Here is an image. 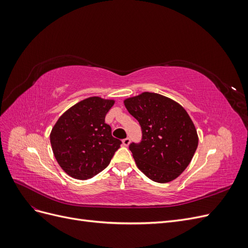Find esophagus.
I'll return each instance as SVG.
<instances>
[{"instance_id":"34e87169","label":"esophagus","mask_w":248,"mask_h":248,"mask_svg":"<svg viewBox=\"0 0 248 248\" xmlns=\"http://www.w3.org/2000/svg\"><path fill=\"white\" fill-rule=\"evenodd\" d=\"M122 142H123V146H125V147L129 146V144H130V139H129V138H126V139H124V140H122Z\"/></svg>"}]
</instances>
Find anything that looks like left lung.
<instances>
[{"label": "left lung", "instance_id": "obj_1", "mask_svg": "<svg viewBox=\"0 0 248 248\" xmlns=\"http://www.w3.org/2000/svg\"><path fill=\"white\" fill-rule=\"evenodd\" d=\"M142 132L129 149L138 168L154 182L168 183L188 167L199 144L198 132L182 106L157 93L142 92L124 100Z\"/></svg>", "mask_w": 248, "mask_h": 248}]
</instances>
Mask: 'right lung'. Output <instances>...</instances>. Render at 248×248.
<instances>
[{"label":"right lung","mask_w":248,"mask_h":248,"mask_svg":"<svg viewBox=\"0 0 248 248\" xmlns=\"http://www.w3.org/2000/svg\"><path fill=\"white\" fill-rule=\"evenodd\" d=\"M114 99L89 97L58 119L50 145L59 166L74 179L87 180L106 169L122 141L111 136L104 119Z\"/></svg>","instance_id":"obj_1"}]
</instances>
